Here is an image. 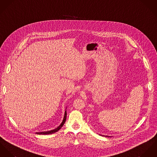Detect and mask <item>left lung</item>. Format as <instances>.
I'll return each mask as SVG.
<instances>
[{
  "label": "left lung",
  "mask_w": 157,
  "mask_h": 157,
  "mask_svg": "<svg viewBox=\"0 0 157 157\" xmlns=\"http://www.w3.org/2000/svg\"><path fill=\"white\" fill-rule=\"evenodd\" d=\"M105 137H109V136H104Z\"/></svg>",
  "instance_id": "8db88e82"
}]
</instances>
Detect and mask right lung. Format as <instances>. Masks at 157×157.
I'll return each mask as SVG.
<instances>
[{
    "instance_id": "add662e5",
    "label": "right lung",
    "mask_w": 157,
    "mask_h": 157,
    "mask_svg": "<svg viewBox=\"0 0 157 157\" xmlns=\"http://www.w3.org/2000/svg\"><path fill=\"white\" fill-rule=\"evenodd\" d=\"M66 117H67V112H66V109L65 111V113H64V118H63V122H61V123L60 124V125L59 126H58L56 128L52 129L51 131H43V132H36L35 134H42V135H47V134H51L53 133H55L57 131H58L64 125V123L66 121Z\"/></svg>"
}]
</instances>
